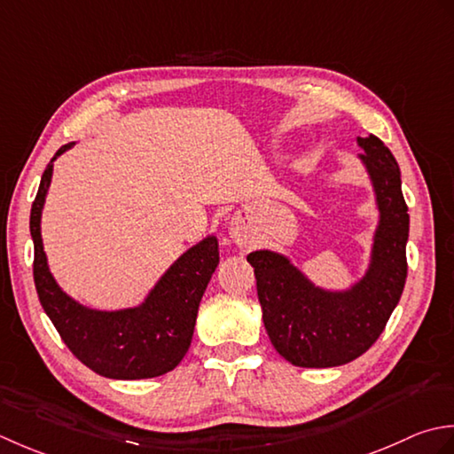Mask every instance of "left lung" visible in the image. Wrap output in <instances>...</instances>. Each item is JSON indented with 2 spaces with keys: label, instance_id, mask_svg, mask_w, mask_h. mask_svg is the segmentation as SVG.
Returning <instances> with one entry per match:
<instances>
[{
  "label": "left lung",
  "instance_id": "1",
  "mask_svg": "<svg viewBox=\"0 0 454 454\" xmlns=\"http://www.w3.org/2000/svg\"><path fill=\"white\" fill-rule=\"evenodd\" d=\"M358 145L364 149L360 160L374 184L380 209L372 262L364 278L347 292H325L282 254L254 251L247 256L254 268L268 337L294 366L329 368L358 358L376 343L402 298L410 214L400 166L378 137H358Z\"/></svg>",
  "mask_w": 454,
  "mask_h": 454
}]
</instances>
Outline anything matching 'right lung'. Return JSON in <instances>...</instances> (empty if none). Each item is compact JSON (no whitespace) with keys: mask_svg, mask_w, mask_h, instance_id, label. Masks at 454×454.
I'll return each mask as SVG.
<instances>
[{"mask_svg":"<svg viewBox=\"0 0 454 454\" xmlns=\"http://www.w3.org/2000/svg\"><path fill=\"white\" fill-rule=\"evenodd\" d=\"M52 156L31 207L35 245L33 278L46 316L80 363L115 380H143L170 372L188 353L201 295L219 264L217 239L207 237L192 247L166 272L143 305L121 311L84 308L64 294L46 266L41 239V211L51 186Z\"/></svg>","mask_w":454,"mask_h":454,"instance_id":"obj_1","label":"right lung"}]
</instances>
